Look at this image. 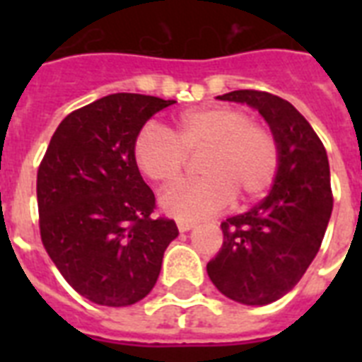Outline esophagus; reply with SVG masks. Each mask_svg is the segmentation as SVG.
<instances>
[{
    "instance_id": "esophagus-1",
    "label": "esophagus",
    "mask_w": 362,
    "mask_h": 362,
    "mask_svg": "<svg viewBox=\"0 0 362 362\" xmlns=\"http://www.w3.org/2000/svg\"><path fill=\"white\" fill-rule=\"evenodd\" d=\"M176 226H178V231H189V229H193V227H195V223H193V221H178V223H176Z\"/></svg>"
}]
</instances>
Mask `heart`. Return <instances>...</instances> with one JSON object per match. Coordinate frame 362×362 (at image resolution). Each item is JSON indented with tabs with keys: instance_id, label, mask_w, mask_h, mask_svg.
<instances>
[{
	"instance_id": "heart-1",
	"label": "heart",
	"mask_w": 362,
	"mask_h": 362,
	"mask_svg": "<svg viewBox=\"0 0 362 362\" xmlns=\"http://www.w3.org/2000/svg\"><path fill=\"white\" fill-rule=\"evenodd\" d=\"M197 153L203 178L161 195V209L176 220L209 218L229 206L235 195L242 203L257 201L272 187L280 169L274 133L231 105L186 110L169 129L148 124L133 141L136 169L163 187L180 180L187 158Z\"/></svg>"
}]
</instances>
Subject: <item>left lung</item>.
I'll return each instance as SVG.
<instances>
[{
	"instance_id": "1",
	"label": "left lung",
	"mask_w": 362,
	"mask_h": 362,
	"mask_svg": "<svg viewBox=\"0 0 362 362\" xmlns=\"http://www.w3.org/2000/svg\"><path fill=\"white\" fill-rule=\"evenodd\" d=\"M218 99L257 109L280 146L270 193L221 223L223 244L206 264L210 280L226 297L263 306L291 291L320 252L332 212L329 159L308 120L286 99L259 90H237Z\"/></svg>"
}]
</instances>
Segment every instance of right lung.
<instances>
[{
    "instance_id": "obj_1",
    "label": "right lung",
    "mask_w": 362,
    "mask_h": 362,
    "mask_svg": "<svg viewBox=\"0 0 362 362\" xmlns=\"http://www.w3.org/2000/svg\"><path fill=\"white\" fill-rule=\"evenodd\" d=\"M173 103L112 93L73 110L37 170L42 246L65 281L101 306L146 297L178 237L175 221L152 216L156 197L133 159L136 133Z\"/></svg>"
}]
</instances>
